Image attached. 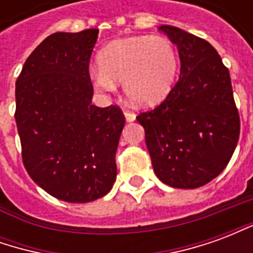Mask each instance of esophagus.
Here are the masks:
<instances>
[{"label": "esophagus", "mask_w": 253, "mask_h": 253, "mask_svg": "<svg viewBox=\"0 0 253 253\" xmlns=\"http://www.w3.org/2000/svg\"><path fill=\"white\" fill-rule=\"evenodd\" d=\"M125 118H126L127 122L135 121V114L130 110H125Z\"/></svg>", "instance_id": "esophagus-1"}]
</instances>
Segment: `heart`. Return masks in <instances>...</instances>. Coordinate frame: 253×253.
I'll return each instance as SVG.
<instances>
[{
  "mask_svg": "<svg viewBox=\"0 0 253 253\" xmlns=\"http://www.w3.org/2000/svg\"><path fill=\"white\" fill-rule=\"evenodd\" d=\"M100 72L92 74L97 88L112 90L123 83L128 100L152 105L164 99L177 73V52L164 36H132L110 43L99 52Z\"/></svg>",
  "mask_w": 253,
  "mask_h": 253,
  "instance_id": "1",
  "label": "heart"
}]
</instances>
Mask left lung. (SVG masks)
Instances as JSON below:
<instances>
[{
  "label": "left lung",
  "mask_w": 253,
  "mask_h": 253,
  "mask_svg": "<svg viewBox=\"0 0 253 253\" xmlns=\"http://www.w3.org/2000/svg\"><path fill=\"white\" fill-rule=\"evenodd\" d=\"M180 57V76L160 105L141 112L156 176L175 188H198L215 179L233 156L240 116L228 67L205 39L161 25Z\"/></svg>",
  "instance_id": "8db88e82"
}]
</instances>
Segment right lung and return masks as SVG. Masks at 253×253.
I'll use <instances>...</instances> for the list:
<instances>
[{
    "mask_svg": "<svg viewBox=\"0 0 253 253\" xmlns=\"http://www.w3.org/2000/svg\"><path fill=\"white\" fill-rule=\"evenodd\" d=\"M99 30L55 32L32 51L16 81V125L31 179L57 199L108 194L125 115L92 104L89 61Z\"/></svg>",
    "mask_w": 253,
    "mask_h": 253,
    "instance_id": "add662e5",
    "label": "right lung"
}]
</instances>
